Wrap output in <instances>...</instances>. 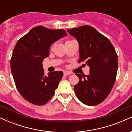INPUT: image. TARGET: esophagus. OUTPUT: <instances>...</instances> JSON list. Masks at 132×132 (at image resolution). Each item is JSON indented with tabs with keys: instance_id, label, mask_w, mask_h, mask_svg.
<instances>
[{
	"instance_id": "esophagus-1",
	"label": "esophagus",
	"mask_w": 132,
	"mask_h": 132,
	"mask_svg": "<svg viewBox=\"0 0 132 132\" xmlns=\"http://www.w3.org/2000/svg\"><path fill=\"white\" fill-rule=\"evenodd\" d=\"M70 75L71 73L69 72H68V71H64V76H69Z\"/></svg>"
}]
</instances>
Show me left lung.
Returning a JSON list of instances; mask_svg holds the SVG:
<instances>
[{
	"instance_id": "1",
	"label": "left lung",
	"mask_w": 132,
	"mask_h": 132,
	"mask_svg": "<svg viewBox=\"0 0 132 132\" xmlns=\"http://www.w3.org/2000/svg\"><path fill=\"white\" fill-rule=\"evenodd\" d=\"M79 43L80 60L90 68L88 75L78 76L79 82L74 86L77 97L83 104L95 105L108 96L116 82L118 56L107 38L93 27L84 25L67 30Z\"/></svg>"
}]
</instances>
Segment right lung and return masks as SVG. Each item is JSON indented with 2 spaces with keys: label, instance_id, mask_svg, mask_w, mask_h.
Returning <instances> with one entry per match:
<instances>
[{
  "label": "right lung",
  "instance_id": "add662e5",
  "mask_svg": "<svg viewBox=\"0 0 132 132\" xmlns=\"http://www.w3.org/2000/svg\"><path fill=\"white\" fill-rule=\"evenodd\" d=\"M63 29L34 27L16 43L10 68L16 89L27 101L44 105L53 96L63 76L61 71L44 74L42 62L49 56L54 42L67 36Z\"/></svg>",
  "mask_w": 132,
  "mask_h": 132
}]
</instances>
